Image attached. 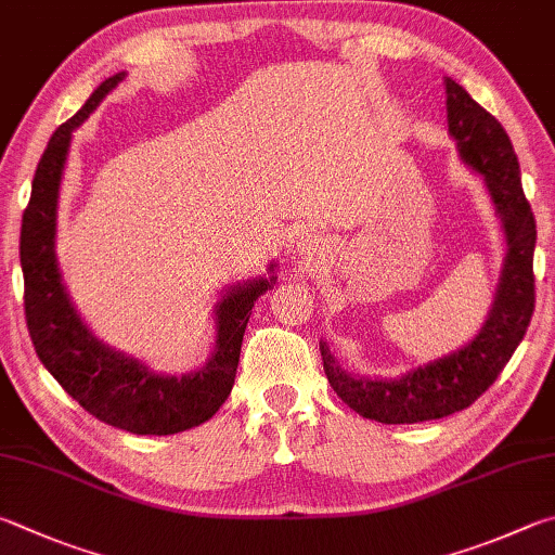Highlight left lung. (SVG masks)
I'll return each mask as SVG.
<instances>
[{
  "instance_id": "1",
  "label": "left lung",
  "mask_w": 555,
  "mask_h": 555,
  "mask_svg": "<svg viewBox=\"0 0 555 555\" xmlns=\"http://www.w3.org/2000/svg\"><path fill=\"white\" fill-rule=\"evenodd\" d=\"M449 131L463 160L478 170L492 194L507 233V260L490 317L473 341L451 356L416 367L400 380L353 377L336 365L326 344H319L324 373L334 392L365 420L383 424H416L441 420L470 406L517 351L537 305L533 246L537 221L521 190L519 160L502 124L473 100L463 87L446 77Z\"/></svg>"
}]
</instances>
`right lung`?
Instances as JSON below:
<instances>
[{"mask_svg":"<svg viewBox=\"0 0 555 555\" xmlns=\"http://www.w3.org/2000/svg\"><path fill=\"white\" fill-rule=\"evenodd\" d=\"M121 80L124 73H116L96 87L82 109L57 126L38 160L18 241L24 314L36 356L87 414L131 434L165 436L192 429L217 414L236 377L253 302L275 285V278L233 287L227 299H221L217 307V346L209 363L180 380L149 373L145 365L102 346L87 332L67 299L55 266L57 188L73 131Z\"/></svg>","mask_w":555,"mask_h":555,"instance_id":"obj_1","label":"right lung"}]
</instances>
